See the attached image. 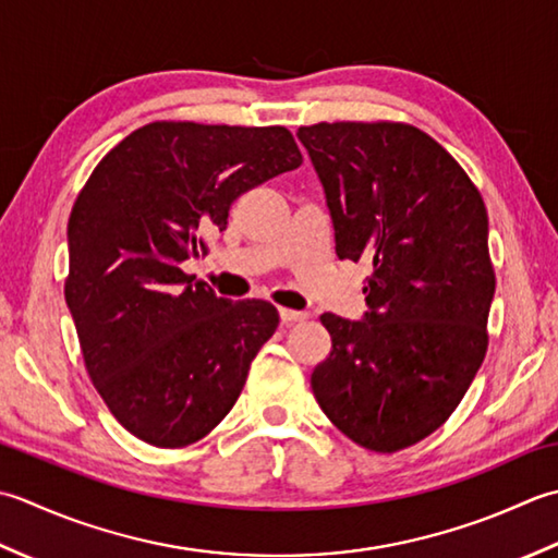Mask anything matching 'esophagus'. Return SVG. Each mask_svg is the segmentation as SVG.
Instances as JSON below:
<instances>
[{
  "mask_svg": "<svg viewBox=\"0 0 558 558\" xmlns=\"http://www.w3.org/2000/svg\"><path fill=\"white\" fill-rule=\"evenodd\" d=\"M279 315H281V320L287 323V325H293V323H303V320H308V313H303V311L279 308Z\"/></svg>",
  "mask_w": 558,
  "mask_h": 558,
  "instance_id": "1",
  "label": "esophagus"
}]
</instances>
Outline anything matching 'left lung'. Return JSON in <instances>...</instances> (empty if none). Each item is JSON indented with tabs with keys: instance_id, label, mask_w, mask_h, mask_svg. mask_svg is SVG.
I'll return each instance as SVG.
<instances>
[{
	"instance_id": "left-lung-1",
	"label": "left lung",
	"mask_w": 558,
	"mask_h": 558,
	"mask_svg": "<svg viewBox=\"0 0 558 558\" xmlns=\"http://www.w3.org/2000/svg\"><path fill=\"white\" fill-rule=\"evenodd\" d=\"M299 140L325 187L339 259L366 257L368 313H325L311 388L359 446L397 452L448 422L486 356L496 271L480 190L407 122H317Z\"/></svg>"
}]
</instances>
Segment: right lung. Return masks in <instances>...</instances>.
Instances as JSON below:
<instances>
[{
  "label": "right lung",
  "instance_id": "right-lung-1",
  "mask_svg": "<svg viewBox=\"0 0 558 558\" xmlns=\"http://www.w3.org/2000/svg\"><path fill=\"white\" fill-rule=\"evenodd\" d=\"M293 134L158 120L100 158L70 214V305L110 414L156 448H185L231 412L275 335L267 301H229L180 263L209 253L231 204L299 168Z\"/></svg>",
  "mask_w": 558,
  "mask_h": 558
}]
</instances>
